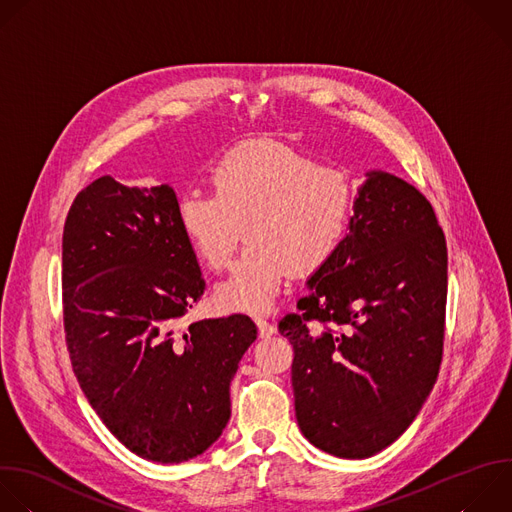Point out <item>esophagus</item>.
Returning a JSON list of instances; mask_svg holds the SVG:
<instances>
[{"instance_id":"34e87169","label":"esophagus","mask_w":512,"mask_h":512,"mask_svg":"<svg viewBox=\"0 0 512 512\" xmlns=\"http://www.w3.org/2000/svg\"><path fill=\"white\" fill-rule=\"evenodd\" d=\"M255 323H257V329H259V335L261 337H271L275 331H277V327L273 325V323H269L265 317H261V315H257L255 317Z\"/></svg>"}]
</instances>
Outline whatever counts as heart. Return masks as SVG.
I'll return each mask as SVG.
<instances>
[{
	"mask_svg": "<svg viewBox=\"0 0 512 512\" xmlns=\"http://www.w3.org/2000/svg\"><path fill=\"white\" fill-rule=\"evenodd\" d=\"M209 179L213 193L179 197L177 223L211 271L229 265L243 229L249 245L215 289L227 309L267 311L291 269L317 271L346 237L354 209L350 177L297 148L235 146L215 162Z\"/></svg>",
	"mask_w": 512,
	"mask_h": 512,
	"instance_id": "1",
	"label": "heart"
}]
</instances>
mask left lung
<instances>
[{
  "label": "left lung",
  "instance_id": "1",
  "mask_svg": "<svg viewBox=\"0 0 512 512\" xmlns=\"http://www.w3.org/2000/svg\"><path fill=\"white\" fill-rule=\"evenodd\" d=\"M307 287L279 321L297 424L327 454L370 458L414 422L442 362L448 253L432 205L370 170L350 233Z\"/></svg>",
  "mask_w": 512,
  "mask_h": 512
}]
</instances>
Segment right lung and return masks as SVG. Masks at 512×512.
I'll use <instances>...</instances> for the list:
<instances>
[{
  "label": "right lung",
  "instance_id": "add662e5",
  "mask_svg": "<svg viewBox=\"0 0 512 512\" xmlns=\"http://www.w3.org/2000/svg\"><path fill=\"white\" fill-rule=\"evenodd\" d=\"M168 185L82 189L62 237L64 331L72 368L104 426L140 458L203 454L231 418L229 386L257 339L249 315L181 317L205 291Z\"/></svg>",
  "mask_w": 512,
  "mask_h": 512
}]
</instances>
